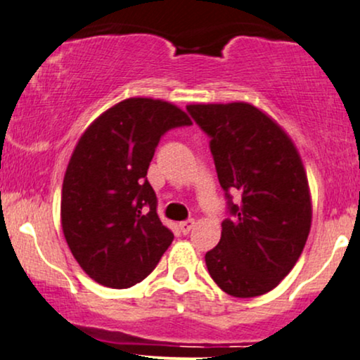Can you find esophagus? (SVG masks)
Listing matches in <instances>:
<instances>
[{"label":"esophagus","mask_w":360,"mask_h":360,"mask_svg":"<svg viewBox=\"0 0 360 360\" xmlns=\"http://www.w3.org/2000/svg\"><path fill=\"white\" fill-rule=\"evenodd\" d=\"M179 226H180V231L184 233V235H188V233L191 231V228L195 226V220H186V221H181Z\"/></svg>","instance_id":"esophagus-1"}]
</instances>
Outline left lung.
Returning <instances> with one entry per match:
<instances>
[{"label":"left lung","mask_w":360,"mask_h":360,"mask_svg":"<svg viewBox=\"0 0 360 360\" xmlns=\"http://www.w3.org/2000/svg\"><path fill=\"white\" fill-rule=\"evenodd\" d=\"M207 132L230 213L220 243L205 255L210 276L226 294L255 297L278 286L304 250L312 221L301 155L276 120L248 102L190 104ZM228 191L240 195L231 202Z\"/></svg>","instance_id":"1"}]
</instances>
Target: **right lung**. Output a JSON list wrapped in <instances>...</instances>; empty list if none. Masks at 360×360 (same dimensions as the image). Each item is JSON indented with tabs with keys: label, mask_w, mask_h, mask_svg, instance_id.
I'll return each instance as SVG.
<instances>
[{
	"label": "right lung",
	"mask_w": 360,
	"mask_h": 360,
	"mask_svg": "<svg viewBox=\"0 0 360 360\" xmlns=\"http://www.w3.org/2000/svg\"><path fill=\"white\" fill-rule=\"evenodd\" d=\"M191 125L172 102L129 97L97 117L76 143L60 195V225L84 273L124 289L146 279L174 241L147 181L158 140Z\"/></svg>",
	"instance_id": "1"
}]
</instances>
